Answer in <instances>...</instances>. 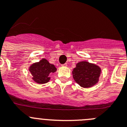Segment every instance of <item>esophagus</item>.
Listing matches in <instances>:
<instances>
[{
    "instance_id": "34e87169",
    "label": "esophagus",
    "mask_w": 127,
    "mask_h": 127,
    "mask_svg": "<svg viewBox=\"0 0 127 127\" xmlns=\"http://www.w3.org/2000/svg\"><path fill=\"white\" fill-rule=\"evenodd\" d=\"M62 66H63V67H66V66H67V64H64L62 65Z\"/></svg>"
}]
</instances>
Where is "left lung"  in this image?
Wrapping results in <instances>:
<instances>
[{"mask_svg": "<svg viewBox=\"0 0 127 127\" xmlns=\"http://www.w3.org/2000/svg\"><path fill=\"white\" fill-rule=\"evenodd\" d=\"M101 69L97 65L88 62H80L73 69L72 76L75 81L83 88L92 87L98 81Z\"/></svg>", "mask_w": 127, "mask_h": 127, "instance_id": "left-lung-1", "label": "left lung"}]
</instances>
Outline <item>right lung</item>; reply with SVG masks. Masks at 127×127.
Listing matches in <instances>:
<instances>
[{"mask_svg":"<svg viewBox=\"0 0 127 127\" xmlns=\"http://www.w3.org/2000/svg\"><path fill=\"white\" fill-rule=\"evenodd\" d=\"M29 71L37 83H46L50 80V75L57 71L55 65L51 64L46 59H42L39 62L34 63L29 67Z\"/></svg>","mask_w":127,"mask_h":127,"instance_id":"add662e5","label":"right lung"}]
</instances>
